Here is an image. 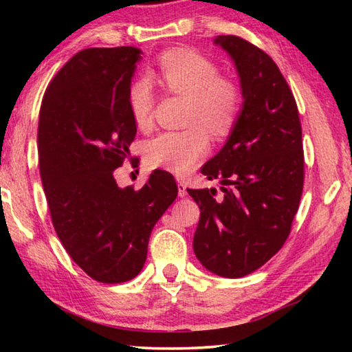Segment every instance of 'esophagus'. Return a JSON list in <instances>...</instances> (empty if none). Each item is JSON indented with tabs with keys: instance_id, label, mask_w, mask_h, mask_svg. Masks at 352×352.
<instances>
[{
	"instance_id": "obj_1",
	"label": "esophagus",
	"mask_w": 352,
	"mask_h": 352,
	"mask_svg": "<svg viewBox=\"0 0 352 352\" xmlns=\"http://www.w3.org/2000/svg\"><path fill=\"white\" fill-rule=\"evenodd\" d=\"M177 186H178V197H186L188 195V190H186V183L182 178H178L177 180Z\"/></svg>"
}]
</instances>
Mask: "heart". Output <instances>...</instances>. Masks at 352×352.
Masks as SVG:
<instances>
[{
	"label": "heart",
	"instance_id": "b5f03b06",
	"mask_svg": "<svg viewBox=\"0 0 352 352\" xmlns=\"http://www.w3.org/2000/svg\"><path fill=\"white\" fill-rule=\"evenodd\" d=\"M160 74L172 91L189 98L183 132H164L148 140L144 157L148 166L175 174H186L210 151V136H225L234 127L241 110V94L236 85L220 77L210 58L188 50L166 52L160 62ZM127 104L136 126L151 121L153 91L147 79L135 80L129 88Z\"/></svg>",
	"mask_w": 352,
	"mask_h": 352
}]
</instances>
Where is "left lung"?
Here are the masks:
<instances>
[{"mask_svg": "<svg viewBox=\"0 0 352 352\" xmlns=\"http://www.w3.org/2000/svg\"><path fill=\"white\" fill-rule=\"evenodd\" d=\"M241 79L242 110L201 174L216 189H188L200 208L194 252L205 269L241 278L275 256L290 234L305 183L301 122L290 87L269 54L237 35L214 40Z\"/></svg>", "mask_w": 352, "mask_h": 352, "instance_id": "8db88e82", "label": "left lung"}]
</instances>
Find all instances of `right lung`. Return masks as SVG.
Returning <instances> with one entry per match:
<instances>
[{
    "label": "right lung",
    "mask_w": 352,
    "mask_h": 352,
    "mask_svg": "<svg viewBox=\"0 0 352 352\" xmlns=\"http://www.w3.org/2000/svg\"><path fill=\"white\" fill-rule=\"evenodd\" d=\"M141 50L88 47L54 76L38 118V166L54 230L77 265L105 284L144 267L155 223L178 194L155 170L140 190L121 189L113 170L129 157L136 124L127 94Z\"/></svg>",
    "instance_id": "add662e5"
}]
</instances>
